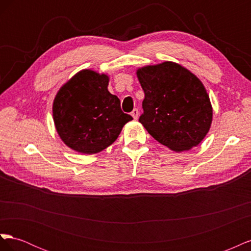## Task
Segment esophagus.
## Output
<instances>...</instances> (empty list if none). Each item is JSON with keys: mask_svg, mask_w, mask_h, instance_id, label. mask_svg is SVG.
<instances>
[{"mask_svg": "<svg viewBox=\"0 0 251 251\" xmlns=\"http://www.w3.org/2000/svg\"><path fill=\"white\" fill-rule=\"evenodd\" d=\"M131 115L133 116L134 119H137L138 116H139V111H138L137 109H134V110L132 111V113H131Z\"/></svg>", "mask_w": 251, "mask_h": 251, "instance_id": "esophagus-1", "label": "esophagus"}]
</instances>
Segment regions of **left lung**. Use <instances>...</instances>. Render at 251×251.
Wrapping results in <instances>:
<instances>
[{
	"instance_id": "1",
	"label": "left lung",
	"mask_w": 251,
	"mask_h": 251,
	"mask_svg": "<svg viewBox=\"0 0 251 251\" xmlns=\"http://www.w3.org/2000/svg\"><path fill=\"white\" fill-rule=\"evenodd\" d=\"M137 77L144 92L139 121L149 134L175 151L198 146L212 120L201 80L173 62L139 68Z\"/></svg>"
}]
</instances>
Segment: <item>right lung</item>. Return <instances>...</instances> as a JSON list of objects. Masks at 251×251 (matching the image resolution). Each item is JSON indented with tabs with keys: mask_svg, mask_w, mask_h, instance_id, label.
<instances>
[{
	"mask_svg": "<svg viewBox=\"0 0 251 251\" xmlns=\"http://www.w3.org/2000/svg\"><path fill=\"white\" fill-rule=\"evenodd\" d=\"M109 76L85 69L59 89L53 101V120L65 144L82 154H95L115 141L133 117L108 91Z\"/></svg>",
	"mask_w": 251,
	"mask_h": 251,
	"instance_id": "add662e5",
	"label": "right lung"
}]
</instances>
